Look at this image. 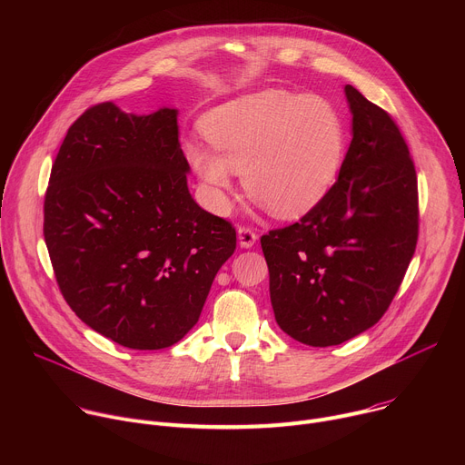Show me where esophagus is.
<instances>
[{"label": "esophagus", "instance_id": "esophagus-1", "mask_svg": "<svg viewBox=\"0 0 465 465\" xmlns=\"http://www.w3.org/2000/svg\"><path fill=\"white\" fill-rule=\"evenodd\" d=\"M237 239H239L241 248H252V246L255 244V241H257V235H255L250 228L239 226V230H237Z\"/></svg>", "mask_w": 465, "mask_h": 465}]
</instances>
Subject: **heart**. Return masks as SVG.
<instances>
[{"label": "heart", "mask_w": 465, "mask_h": 465, "mask_svg": "<svg viewBox=\"0 0 465 465\" xmlns=\"http://www.w3.org/2000/svg\"><path fill=\"white\" fill-rule=\"evenodd\" d=\"M214 149L189 143L187 160L208 187L212 208H230L233 173L248 194L280 219L312 210L335 183L344 158V126L320 97L264 90L212 110L203 123Z\"/></svg>", "instance_id": "heart-1"}]
</instances>
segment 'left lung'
I'll list each match as a JSON object with an SVG mask.
<instances>
[{
  "label": "left lung",
  "instance_id": "8db88e82",
  "mask_svg": "<svg viewBox=\"0 0 465 465\" xmlns=\"http://www.w3.org/2000/svg\"><path fill=\"white\" fill-rule=\"evenodd\" d=\"M351 143L339 180L298 223L261 237L278 325L327 348L375 325L418 242V178L393 119L351 84Z\"/></svg>",
  "mask_w": 465,
  "mask_h": 465
}]
</instances>
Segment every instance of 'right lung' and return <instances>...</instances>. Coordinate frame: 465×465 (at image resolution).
Segmentation results:
<instances>
[{
  "label": "right lung",
  "mask_w": 465,
  "mask_h": 465,
  "mask_svg": "<svg viewBox=\"0 0 465 465\" xmlns=\"http://www.w3.org/2000/svg\"><path fill=\"white\" fill-rule=\"evenodd\" d=\"M178 110L88 108L54 158L44 237L60 292L103 337L163 350L198 322L235 228L198 206Z\"/></svg>",
  "instance_id": "right-lung-1"
}]
</instances>
